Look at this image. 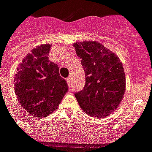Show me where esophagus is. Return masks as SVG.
<instances>
[{
	"instance_id": "esophagus-1",
	"label": "esophagus",
	"mask_w": 152,
	"mask_h": 152,
	"mask_svg": "<svg viewBox=\"0 0 152 152\" xmlns=\"http://www.w3.org/2000/svg\"><path fill=\"white\" fill-rule=\"evenodd\" d=\"M66 81L67 82V85L68 86H69V88H70V77H67V78L66 79Z\"/></svg>"
}]
</instances>
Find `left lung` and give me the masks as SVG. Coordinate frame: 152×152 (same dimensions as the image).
I'll return each instance as SVG.
<instances>
[{
    "instance_id": "obj_1",
    "label": "left lung",
    "mask_w": 152,
    "mask_h": 152,
    "mask_svg": "<svg viewBox=\"0 0 152 152\" xmlns=\"http://www.w3.org/2000/svg\"><path fill=\"white\" fill-rule=\"evenodd\" d=\"M82 59L86 83L75 96L90 116L102 118L116 110L123 99L126 80L122 63L114 53L96 41L74 44Z\"/></svg>"
}]
</instances>
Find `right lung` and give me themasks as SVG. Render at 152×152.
<instances>
[{"mask_svg": "<svg viewBox=\"0 0 152 152\" xmlns=\"http://www.w3.org/2000/svg\"><path fill=\"white\" fill-rule=\"evenodd\" d=\"M51 46L42 44L32 49L15 75L14 89L21 106L37 117L55 111L68 90L58 65L48 58Z\"/></svg>", "mask_w": 152, "mask_h": 152, "instance_id": "1", "label": "right lung"}]
</instances>
